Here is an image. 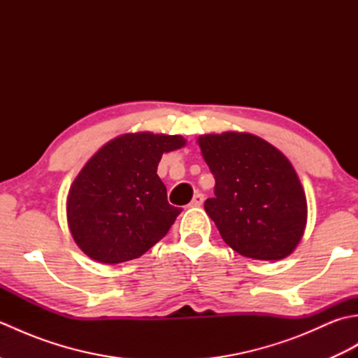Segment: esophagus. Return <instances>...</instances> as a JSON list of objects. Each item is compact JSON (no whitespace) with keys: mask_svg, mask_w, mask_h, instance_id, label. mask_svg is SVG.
Returning <instances> with one entry per match:
<instances>
[{"mask_svg":"<svg viewBox=\"0 0 358 358\" xmlns=\"http://www.w3.org/2000/svg\"><path fill=\"white\" fill-rule=\"evenodd\" d=\"M203 201H204V195L199 192V194L194 195V199H192V201H191V204H189V206H191V208H200L201 204H203Z\"/></svg>","mask_w":358,"mask_h":358,"instance_id":"obj_1","label":"esophagus"}]
</instances>
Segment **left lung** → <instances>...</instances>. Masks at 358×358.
Instances as JSON below:
<instances>
[{"mask_svg": "<svg viewBox=\"0 0 358 358\" xmlns=\"http://www.w3.org/2000/svg\"><path fill=\"white\" fill-rule=\"evenodd\" d=\"M199 144L215 178V195L204 209L222 238L255 260L291 254L305 232L308 208L289 159L250 134L203 135Z\"/></svg>", "mask_w": 358, "mask_h": 358, "instance_id": "left-lung-1", "label": "left lung"}]
</instances>
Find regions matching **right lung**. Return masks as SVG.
I'll list each match as a JSON object with an SVG mask.
<instances>
[{"instance_id":"right-lung-1","label":"right lung","mask_w":358,"mask_h":358,"mask_svg":"<svg viewBox=\"0 0 358 358\" xmlns=\"http://www.w3.org/2000/svg\"><path fill=\"white\" fill-rule=\"evenodd\" d=\"M178 135L129 134L89 159L67 196L75 243L94 260H134L169 232L183 210L167 201L157 167L164 152L185 146Z\"/></svg>"}]
</instances>
